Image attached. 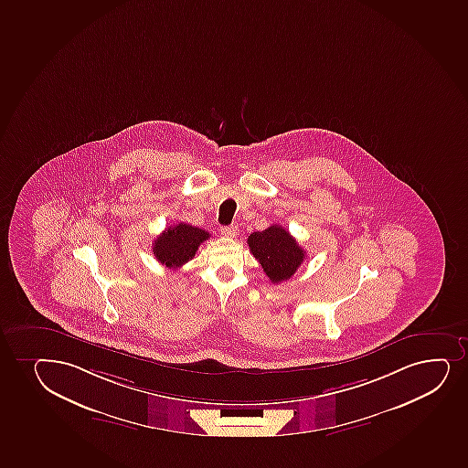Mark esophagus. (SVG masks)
<instances>
[{"label":"esophagus","instance_id":"esophagus-1","mask_svg":"<svg viewBox=\"0 0 468 468\" xmlns=\"http://www.w3.org/2000/svg\"><path fill=\"white\" fill-rule=\"evenodd\" d=\"M237 232H239L237 226H221V234L225 237H231V239H234V237L237 236Z\"/></svg>","mask_w":468,"mask_h":468}]
</instances>
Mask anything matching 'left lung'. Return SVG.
I'll use <instances>...</instances> for the list:
<instances>
[{
  "label": "left lung",
  "instance_id": "8db88e82",
  "mask_svg": "<svg viewBox=\"0 0 468 468\" xmlns=\"http://www.w3.org/2000/svg\"><path fill=\"white\" fill-rule=\"evenodd\" d=\"M248 247L274 284L291 280L306 259V251L281 225L250 234Z\"/></svg>",
  "mask_w": 468,
  "mask_h": 468
}]
</instances>
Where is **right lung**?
<instances>
[{
    "mask_svg": "<svg viewBox=\"0 0 468 468\" xmlns=\"http://www.w3.org/2000/svg\"><path fill=\"white\" fill-rule=\"evenodd\" d=\"M209 232L187 223L170 226L153 243L154 258L168 269H179L195 258L199 245L209 239Z\"/></svg>",
    "mask_w": 468,
    "mask_h": 468,
    "instance_id": "add662e5",
    "label": "right lung"
}]
</instances>
